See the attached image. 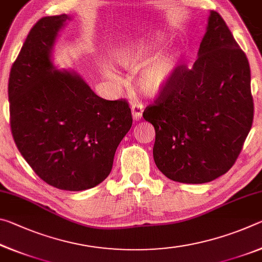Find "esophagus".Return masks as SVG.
<instances>
[{
  "instance_id": "1",
  "label": "esophagus",
  "mask_w": 262,
  "mask_h": 262,
  "mask_svg": "<svg viewBox=\"0 0 262 262\" xmlns=\"http://www.w3.org/2000/svg\"><path fill=\"white\" fill-rule=\"evenodd\" d=\"M143 110H144V106L140 103L132 104V114H133V118H134V120H140L142 118Z\"/></svg>"
}]
</instances>
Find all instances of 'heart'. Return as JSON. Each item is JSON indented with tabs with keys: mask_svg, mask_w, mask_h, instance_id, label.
<instances>
[{
	"mask_svg": "<svg viewBox=\"0 0 262 262\" xmlns=\"http://www.w3.org/2000/svg\"><path fill=\"white\" fill-rule=\"evenodd\" d=\"M162 43L161 34H147L127 40L115 48L113 53L115 61L128 70H137L143 66L137 77V85L147 96L161 94L170 83L178 64L179 57L176 52L159 53L149 59ZM101 70L110 78L117 77V74L108 64L101 66Z\"/></svg>",
	"mask_w": 262,
	"mask_h": 262,
	"instance_id": "heart-1",
	"label": "heart"
}]
</instances>
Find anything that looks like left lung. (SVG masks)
<instances>
[{"instance_id": "1", "label": "left lung", "mask_w": 262, "mask_h": 262, "mask_svg": "<svg viewBox=\"0 0 262 262\" xmlns=\"http://www.w3.org/2000/svg\"><path fill=\"white\" fill-rule=\"evenodd\" d=\"M248 60L210 11L192 68L178 66L143 112L156 132L154 159L168 179L205 184L232 167L253 122Z\"/></svg>"}]
</instances>
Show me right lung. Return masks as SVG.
I'll return each mask as SVG.
<instances>
[{
    "instance_id": "add662e5",
    "label": "right lung",
    "mask_w": 262,
    "mask_h": 262,
    "mask_svg": "<svg viewBox=\"0 0 262 262\" xmlns=\"http://www.w3.org/2000/svg\"><path fill=\"white\" fill-rule=\"evenodd\" d=\"M68 20L63 14L34 24L11 67L8 95L21 156L48 185L78 192L107 178L133 118L127 100L100 98L77 73L54 67L53 46Z\"/></svg>"
}]
</instances>
